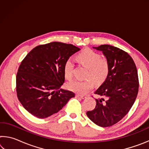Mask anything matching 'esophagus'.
Masks as SVG:
<instances>
[{
	"mask_svg": "<svg viewBox=\"0 0 149 149\" xmlns=\"http://www.w3.org/2000/svg\"><path fill=\"white\" fill-rule=\"evenodd\" d=\"M75 97L76 98H80V99H84L86 98V96L85 95H75Z\"/></svg>",
	"mask_w": 149,
	"mask_h": 149,
	"instance_id": "34e87169",
	"label": "esophagus"
}]
</instances>
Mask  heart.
Segmentation results:
<instances>
[{
    "label": "heart",
    "mask_w": 149,
    "mask_h": 149,
    "mask_svg": "<svg viewBox=\"0 0 149 149\" xmlns=\"http://www.w3.org/2000/svg\"><path fill=\"white\" fill-rule=\"evenodd\" d=\"M77 61L87 68L86 77L87 79L74 80L69 82L67 87L72 91L77 94H86L93 89L94 82L101 84L107 79L109 73V63L100 54L91 49H85L75 56ZM74 65L71 60H67L64 65V73L66 79H71L74 75Z\"/></svg>",
    "instance_id": "1"
}]
</instances>
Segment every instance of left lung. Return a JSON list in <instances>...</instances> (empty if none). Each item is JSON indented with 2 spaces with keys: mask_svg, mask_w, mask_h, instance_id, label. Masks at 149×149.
I'll return each mask as SVG.
<instances>
[{
  "mask_svg": "<svg viewBox=\"0 0 149 149\" xmlns=\"http://www.w3.org/2000/svg\"><path fill=\"white\" fill-rule=\"evenodd\" d=\"M102 52L109 63V73L95 94L93 110L87 111L88 118L100 127H110L120 121L134 104L139 91L137 70L130 55L119 48L109 45L94 47Z\"/></svg>",
  "mask_w": 149,
  "mask_h": 149,
  "instance_id": "1",
  "label": "left lung"
}]
</instances>
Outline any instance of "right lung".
Here are the masks:
<instances>
[{
  "label": "right lung",
  "mask_w": 149,
  "mask_h": 149,
  "mask_svg": "<svg viewBox=\"0 0 149 149\" xmlns=\"http://www.w3.org/2000/svg\"><path fill=\"white\" fill-rule=\"evenodd\" d=\"M79 50L71 44L52 42L35 47L22 60L16 75V93L30 114L46 118L75 97L60 87L65 81V62Z\"/></svg>",
  "instance_id": "right-lung-1"
}]
</instances>
